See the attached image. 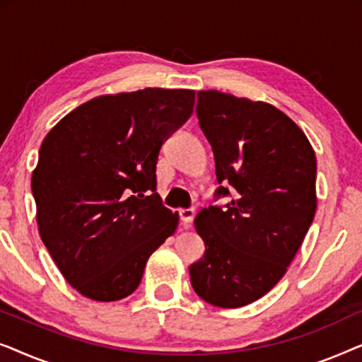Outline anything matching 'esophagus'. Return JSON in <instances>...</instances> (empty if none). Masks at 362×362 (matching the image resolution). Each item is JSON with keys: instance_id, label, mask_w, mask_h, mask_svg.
Segmentation results:
<instances>
[{"instance_id": "1", "label": "esophagus", "mask_w": 362, "mask_h": 362, "mask_svg": "<svg viewBox=\"0 0 362 362\" xmlns=\"http://www.w3.org/2000/svg\"><path fill=\"white\" fill-rule=\"evenodd\" d=\"M177 214H180V221L182 222V226L187 227L192 222V217H194V209H180Z\"/></svg>"}]
</instances>
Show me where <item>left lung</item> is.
<instances>
[{
	"instance_id": "obj_1",
	"label": "left lung",
	"mask_w": 362,
	"mask_h": 362,
	"mask_svg": "<svg viewBox=\"0 0 362 362\" xmlns=\"http://www.w3.org/2000/svg\"><path fill=\"white\" fill-rule=\"evenodd\" d=\"M199 127L214 153L219 187L196 216L204 257L191 285L207 303L239 308L285 275L316 212V158L296 123L265 102L197 92Z\"/></svg>"
}]
</instances>
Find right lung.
Returning <instances> with one entry per match:
<instances>
[{
  "instance_id": "obj_1",
  "label": "right lung",
  "mask_w": 362,
  "mask_h": 362,
  "mask_svg": "<svg viewBox=\"0 0 362 362\" xmlns=\"http://www.w3.org/2000/svg\"><path fill=\"white\" fill-rule=\"evenodd\" d=\"M192 107L186 88L100 95L44 138L31 180L39 234L81 295H132L150 255L175 234L177 214L158 196L156 163Z\"/></svg>"
}]
</instances>
